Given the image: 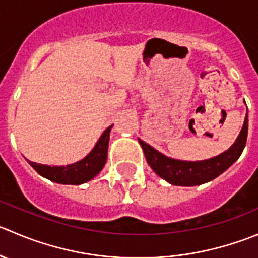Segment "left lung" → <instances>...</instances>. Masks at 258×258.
Masks as SVG:
<instances>
[{
	"mask_svg": "<svg viewBox=\"0 0 258 258\" xmlns=\"http://www.w3.org/2000/svg\"><path fill=\"white\" fill-rule=\"evenodd\" d=\"M247 134H248V116L246 114L243 126L234 144L222 154L202 161H184V160L171 159L165 156L142 140L139 139V142L144 150L147 164L160 177L166 180L171 185L196 186L216 179L238 160L246 146Z\"/></svg>",
	"mask_w": 258,
	"mask_h": 258,
	"instance_id": "1",
	"label": "left lung"
}]
</instances>
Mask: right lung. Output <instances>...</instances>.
I'll return each mask as SVG.
<instances>
[{"instance_id":"obj_1","label":"right lung","mask_w":258,"mask_h":258,"mask_svg":"<svg viewBox=\"0 0 258 258\" xmlns=\"http://www.w3.org/2000/svg\"><path fill=\"white\" fill-rule=\"evenodd\" d=\"M113 127L109 126L106 131L102 134L97 144L92 149V151L87 155L84 159L74 162V164L62 165V166H50V165L37 164V162L29 161V164L36 170L37 174L57 184L66 185H81L83 182L89 181L94 176L101 172L107 161V154H108V142L109 134Z\"/></svg>"}]
</instances>
